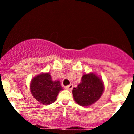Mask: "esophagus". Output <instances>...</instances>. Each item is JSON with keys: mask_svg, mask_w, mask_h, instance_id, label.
<instances>
[{"mask_svg": "<svg viewBox=\"0 0 134 134\" xmlns=\"http://www.w3.org/2000/svg\"><path fill=\"white\" fill-rule=\"evenodd\" d=\"M72 88H73L72 85H68V86H65V88H66V90H69V91H71V90L72 89Z\"/></svg>", "mask_w": 134, "mask_h": 134, "instance_id": "34e87169", "label": "esophagus"}]
</instances>
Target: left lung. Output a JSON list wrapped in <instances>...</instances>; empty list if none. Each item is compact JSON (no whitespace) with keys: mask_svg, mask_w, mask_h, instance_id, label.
Here are the masks:
<instances>
[{"mask_svg":"<svg viewBox=\"0 0 134 134\" xmlns=\"http://www.w3.org/2000/svg\"><path fill=\"white\" fill-rule=\"evenodd\" d=\"M105 85L102 79L94 72L83 74L81 82L72 90V94L76 103L81 106H91L102 96Z\"/></svg>","mask_w":134,"mask_h":134,"instance_id":"8db88e82","label":"left lung"}]
</instances>
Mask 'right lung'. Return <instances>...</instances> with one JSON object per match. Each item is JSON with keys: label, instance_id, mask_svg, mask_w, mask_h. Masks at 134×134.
Returning a JSON list of instances; mask_svg holds the SVG:
<instances>
[{"label": "right lung", "instance_id": "right-lung-1", "mask_svg": "<svg viewBox=\"0 0 134 134\" xmlns=\"http://www.w3.org/2000/svg\"><path fill=\"white\" fill-rule=\"evenodd\" d=\"M31 93L39 103L48 105L55 102L60 91L63 90L60 81L52 80L48 72L40 73L31 79Z\"/></svg>", "mask_w": 134, "mask_h": 134}]
</instances>
